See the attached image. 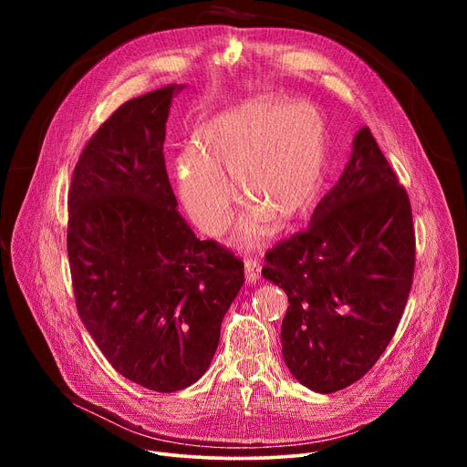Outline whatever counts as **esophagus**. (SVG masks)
I'll return each instance as SVG.
<instances>
[{"label": "esophagus", "mask_w": 467, "mask_h": 467, "mask_svg": "<svg viewBox=\"0 0 467 467\" xmlns=\"http://www.w3.org/2000/svg\"><path fill=\"white\" fill-rule=\"evenodd\" d=\"M244 278H246V284H257L261 278V266L255 261H246L244 265Z\"/></svg>", "instance_id": "34e87169"}]
</instances>
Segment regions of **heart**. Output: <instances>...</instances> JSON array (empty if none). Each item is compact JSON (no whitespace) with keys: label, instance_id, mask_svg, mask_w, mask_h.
<instances>
[{"label":"heart","instance_id":"1","mask_svg":"<svg viewBox=\"0 0 467 467\" xmlns=\"http://www.w3.org/2000/svg\"><path fill=\"white\" fill-rule=\"evenodd\" d=\"M327 164V122L314 104L255 98L219 111L196 132L194 150L176 161L178 187L192 219L219 233L231 217L233 180L250 213L242 233L259 219L282 229L306 213L320 194Z\"/></svg>","mask_w":467,"mask_h":467}]
</instances>
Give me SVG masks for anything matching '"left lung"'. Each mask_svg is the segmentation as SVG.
Returning a JSON list of instances; mask_svg holds the SVG:
<instances>
[{"label": "left lung", "mask_w": 467, "mask_h": 467, "mask_svg": "<svg viewBox=\"0 0 467 467\" xmlns=\"http://www.w3.org/2000/svg\"><path fill=\"white\" fill-rule=\"evenodd\" d=\"M263 278L285 291L282 356L317 394L359 380L386 350L414 273L409 196L369 129L317 202L306 231L265 255Z\"/></svg>", "instance_id": "left-lung-1"}]
</instances>
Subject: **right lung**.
<instances>
[{"mask_svg": "<svg viewBox=\"0 0 467 467\" xmlns=\"http://www.w3.org/2000/svg\"><path fill=\"white\" fill-rule=\"evenodd\" d=\"M183 88L122 104L87 143L67 194L81 322L119 375L161 394L208 371L244 284V263L194 236L168 182L166 120Z\"/></svg>", "mask_w": 467, "mask_h": 467, "instance_id": "obj_1", "label": "right lung"}]
</instances>
